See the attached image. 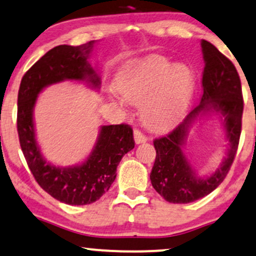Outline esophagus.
Here are the masks:
<instances>
[{
  "mask_svg": "<svg viewBox=\"0 0 256 256\" xmlns=\"http://www.w3.org/2000/svg\"><path fill=\"white\" fill-rule=\"evenodd\" d=\"M134 142L136 144H140V143H145L148 140V137L144 134H142L139 130H134Z\"/></svg>",
  "mask_w": 256,
  "mask_h": 256,
  "instance_id": "esophagus-1",
  "label": "esophagus"
}]
</instances>
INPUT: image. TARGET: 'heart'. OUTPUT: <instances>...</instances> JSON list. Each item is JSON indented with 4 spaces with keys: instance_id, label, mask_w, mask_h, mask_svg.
Returning a JSON list of instances; mask_svg holds the SVG:
<instances>
[{
    "instance_id": "heart-1",
    "label": "heart",
    "mask_w": 256,
    "mask_h": 256,
    "mask_svg": "<svg viewBox=\"0 0 256 256\" xmlns=\"http://www.w3.org/2000/svg\"><path fill=\"white\" fill-rule=\"evenodd\" d=\"M117 86L126 102L143 105L142 117L148 128L166 132L186 111L194 76L184 64H172L166 58L152 56L128 64L119 74Z\"/></svg>"
}]
</instances>
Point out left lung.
Segmentation results:
<instances>
[{"label": "left lung", "instance_id": "8db88e82", "mask_svg": "<svg viewBox=\"0 0 256 256\" xmlns=\"http://www.w3.org/2000/svg\"><path fill=\"white\" fill-rule=\"evenodd\" d=\"M204 70L200 102L174 130L154 140L156 160L150 180L154 190L170 203H190L214 192L227 176L234 162L240 140L244 98L240 76L227 56L210 42L202 40ZM210 110L222 114L224 128L228 140V157L214 174L196 176L182 152L187 132L197 116Z\"/></svg>", "mask_w": 256, "mask_h": 256}]
</instances>
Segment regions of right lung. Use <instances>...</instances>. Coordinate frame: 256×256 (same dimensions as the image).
I'll return each instance as SVG.
<instances>
[{
	"label": "right lung",
	"mask_w": 256,
	"mask_h": 256,
	"mask_svg": "<svg viewBox=\"0 0 256 256\" xmlns=\"http://www.w3.org/2000/svg\"><path fill=\"white\" fill-rule=\"evenodd\" d=\"M96 41L61 44L47 52L22 78L18 96V134L35 180L52 197L70 206L90 204L108 192L122 156L134 148L130 125L102 126L98 140L82 164L60 168L44 160L35 139L33 110L38 93L52 84L82 80L99 88L100 78L88 61Z\"/></svg>",
	"instance_id": "1"
}]
</instances>
